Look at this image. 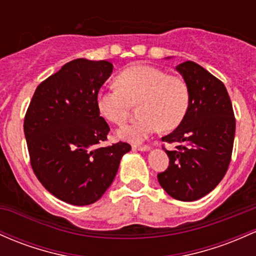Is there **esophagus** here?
Instances as JSON below:
<instances>
[{
    "instance_id": "34e87169",
    "label": "esophagus",
    "mask_w": 256,
    "mask_h": 256,
    "mask_svg": "<svg viewBox=\"0 0 256 256\" xmlns=\"http://www.w3.org/2000/svg\"><path fill=\"white\" fill-rule=\"evenodd\" d=\"M132 150H141V152H147L150 150V146H132Z\"/></svg>"
}]
</instances>
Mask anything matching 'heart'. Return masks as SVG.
<instances>
[{
  "label": "heart",
  "instance_id": "1",
  "mask_svg": "<svg viewBox=\"0 0 256 256\" xmlns=\"http://www.w3.org/2000/svg\"><path fill=\"white\" fill-rule=\"evenodd\" d=\"M136 122L122 126L118 136L138 143L162 128L175 130L187 116L190 91L184 78L147 64H134L116 76V86L102 88L97 94V108L108 122L122 125L131 108L140 104Z\"/></svg>",
  "mask_w": 256,
  "mask_h": 256
}]
</instances>
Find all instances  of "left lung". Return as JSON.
<instances>
[{
    "instance_id": "8db88e82",
    "label": "left lung",
    "mask_w": 256,
    "mask_h": 256,
    "mask_svg": "<svg viewBox=\"0 0 256 256\" xmlns=\"http://www.w3.org/2000/svg\"><path fill=\"white\" fill-rule=\"evenodd\" d=\"M190 91L187 116L162 141L178 143L166 150L169 166L158 174L160 186L182 202L206 196L220 184L231 162L236 119L226 87L194 62L176 66Z\"/></svg>"
}]
</instances>
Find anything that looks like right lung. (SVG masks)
I'll return each mask as SVG.
<instances>
[{
  "instance_id": "add662e5",
  "label": "right lung",
  "mask_w": 256,
  "mask_h": 256,
  "mask_svg": "<svg viewBox=\"0 0 256 256\" xmlns=\"http://www.w3.org/2000/svg\"><path fill=\"white\" fill-rule=\"evenodd\" d=\"M113 72L106 60L64 64L36 88L24 119L30 164L42 186L60 200L88 206L100 198L131 146L103 147L110 128L97 94Z\"/></svg>"
}]
</instances>
